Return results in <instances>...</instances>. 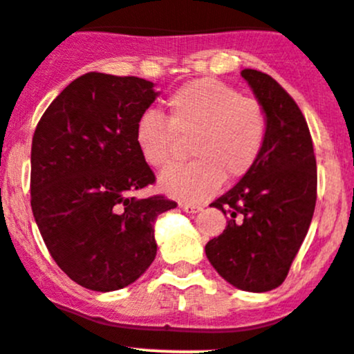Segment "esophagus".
Returning <instances> with one entry per match:
<instances>
[{
	"mask_svg": "<svg viewBox=\"0 0 354 354\" xmlns=\"http://www.w3.org/2000/svg\"><path fill=\"white\" fill-rule=\"evenodd\" d=\"M180 209H184L185 213H198V212H201V206L199 205H191V203H180Z\"/></svg>",
	"mask_w": 354,
	"mask_h": 354,
	"instance_id": "esophagus-1",
	"label": "esophagus"
}]
</instances>
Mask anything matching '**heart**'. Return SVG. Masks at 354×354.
I'll use <instances>...</instances> for the list:
<instances>
[{
	"mask_svg": "<svg viewBox=\"0 0 354 354\" xmlns=\"http://www.w3.org/2000/svg\"><path fill=\"white\" fill-rule=\"evenodd\" d=\"M268 120L263 104L215 79L178 87L167 101V118L145 111L136 122L134 141L153 169L170 165L180 141L194 160L169 169L160 187L182 201H203L223 180L246 176L263 151Z\"/></svg>",
	"mask_w": 354,
	"mask_h": 354,
	"instance_id": "1",
	"label": "heart"
}]
</instances>
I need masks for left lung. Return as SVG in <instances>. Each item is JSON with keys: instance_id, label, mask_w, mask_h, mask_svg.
Listing matches in <instances>:
<instances>
[{"instance_id": "1", "label": "left lung", "mask_w": 354, "mask_h": 354, "mask_svg": "<svg viewBox=\"0 0 354 354\" xmlns=\"http://www.w3.org/2000/svg\"><path fill=\"white\" fill-rule=\"evenodd\" d=\"M265 108L267 141L253 169L209 206L229 215L227 227L205 246L206 257L229 284L267 292L288 277L317 203V160L304 115L268 73L246 68Z\"/></svg>"}]
</instances>
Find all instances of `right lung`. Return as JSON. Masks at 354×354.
<instances>
[{
  "label": "right lung",
  "mask_w": 354,
  "mask_h": 354,
  "mask_svg": "<svg viewBox=\"0 0 354 354\" xmlns=\"http://www.w3.org/2000/svg\"><path fill=\"white\" fill-rule=\"evenodd\" d=\"M158 93L139 77L89 72L70 82L37 124L30 206L48 251L82 288L117 291L156 257L155 222L177 203L134 192L156 177L134 141Z\"/></svg>",
  "instance_id": "right-lung-1"
}]
</instances>
